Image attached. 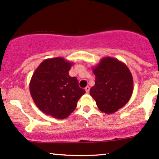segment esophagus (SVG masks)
<instances>
[{"instance_id":"1","label":"esophagus","mask_w":159,"mask_h":159,"mask_svg":"<svg viewBox=\"0 0 159 159\" xmlns=\"http://www.w3.org/2000/svg\"><path fill=\"white\" fill-rule=\"evenodd\" d=\"M89 89H90V88H89V87H85V91H86V93H89Z\"/></svg>"}]
</instances>
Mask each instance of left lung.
I'll return each mask as SVG.
<instances>
[{"label": "left lung", "mask_w": 159, "mask_h": 159, "mask_svg": "<svg viewBox=\"0 0 159 159\" xmlns=\"http://www.w3.org/2000/svg\"><path fill=\"white\" fill-rule=\"evenodd\" d=\"M95 85L89 93L101 112L112 114L130 99L133 79L129 68L117 58L104 57L93 67Z\"/></svg>", "instance_id": "1"}]
</instances>
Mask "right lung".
Returning a JSON list of instances; mask_svg holds the SVG:
<instances>
[{"label":"right lung","mask_w":159,"mask_h":159,"mask_svg":"<svg viewBox=\"0 0 159 159\" xmlns=\"http://www.w3.org/2000/svg\"><path fill=\"white\" fill-rule=\"evenodd\" d=\"M72 64L61 57L45 59L32 75L30 94L38 108L47 116L67 118L85 93L77 78L69 75Z\"/></svg>","instance_id":"obj_1"}]
</instances>
